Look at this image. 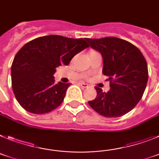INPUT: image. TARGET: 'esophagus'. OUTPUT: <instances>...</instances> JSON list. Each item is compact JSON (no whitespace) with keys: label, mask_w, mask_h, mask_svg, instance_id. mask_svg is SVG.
<instances>
[{"label":"esophagus","mask_w":159,"mask_h":159,"mask_svg":"<svg viewBox=\"0 0 159 159\" xmlns=\"http://www.w3.org/2000/svg\"><path fill=\"white\" fill-rule=\"evenodd\" d=\"M80 85H81V87L82 88H87L89 85H88V84L86 83H84V82H80Z\"/></svg>","instance_id":"1"}]
</instances>
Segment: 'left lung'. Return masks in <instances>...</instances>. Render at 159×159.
Wrapping results in <instances>:
<instances>
[{
    "label": "left lung",
    "instance_id": "1",
    "mask_svg": "<svg viewBox=\"0 0 159 159\" xmlns=\"http://www.w3.org/2000/svg\"><path fill=\"white\" fill-rule=\"evenodd\" d=\"M86 41L102 56V73L109 78L110 86L107 93L96 86V98L88 103L106 118L127 114L141 100L148 81L147 63L143 53L129 41L114 37Z\"/></svg>",
    "mask_w": 159,
    "mask_h": 159
}]
</instances>
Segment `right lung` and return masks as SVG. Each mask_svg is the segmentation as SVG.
<instances>
[{
    "mask_svg": "<svg viewBox=\"0 0 159 159\" xmlns=\"http://www.w3.org/2000/svg\"><path fill=\"white\" fill-rule=\"evenodd\" d=\"M87 47L85 38L59 35L40 37L22 47L11 67L12 87L22 108L42 114L58 107L70 84L55 83L56 68L68 66L77 53Z\"/></svg>",
    "mask_w": 159,
    "mask_h": 159,
    "instance_id": "obj_1",
    "label": "right lung"
}]
</instances>
